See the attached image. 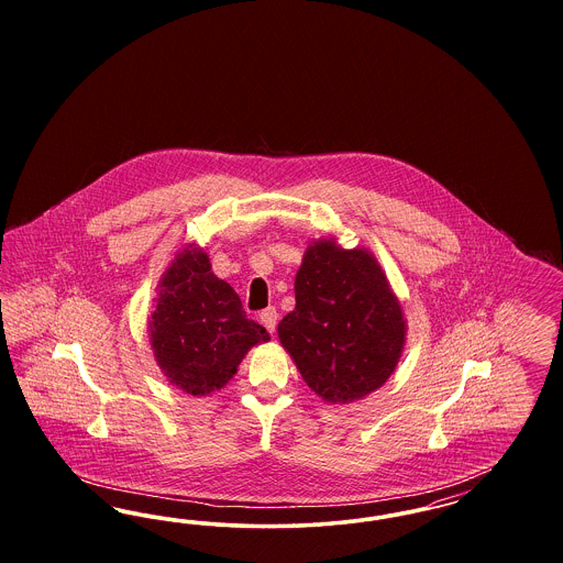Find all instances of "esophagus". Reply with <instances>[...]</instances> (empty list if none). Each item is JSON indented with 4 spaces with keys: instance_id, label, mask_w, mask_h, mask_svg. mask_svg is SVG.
Segmentation results:
<instances>
[{
    "instance_id": "obj_1",
    "label": "esophagus",
    "mask_w": 563,
    "mask_h": 563,
    "mask_svg": "<svg viewBox=\"0 0 563 563\" xmlns=\"http://www.w3.org/2000/svg\"><path fill=\"white\" fill-rule=\"evenodd\" d=\"M260 321L268 329L269 333H274L276 329V322H278V312L276 308H266L262 314H260Z\"/></svg>"
}]
</instances>
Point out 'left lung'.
<instances>
[{"label": "left lung", "mask_w": 563, "mask_h": 563, "mask_svg": "<svg viewBox=\"0 0 563 563\" xmlns=\"http://www.w3.org/2000/svg\"><path fill=\"white\" fill-rule=\"evenodd\" d=\"M405 335L401 301L372 251L308 244L278 340L310 390L331 405L365 399L395 374Z\"/></svg>", "instance_id": "obj_1"}]
</instances>
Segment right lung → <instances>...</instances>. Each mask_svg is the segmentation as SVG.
Here are the masks:
<instances>
[{
  "label": "right lung",
  "mask_w": 563,
  "mask_h": 563,
  "mask_svg": "<svg viewBox=\"0 0 563 563\" xmlns=\"http://www.w3.org/2000/svg\"><path fill=\"white\" fill-rule=\"evenodd\" d=\"M147 335L166 379L191 397H209L239 372L268 331L246 319L241 297L211 272L207 251L189 242L164 269Z\"/></svg>",
  "instance_id": "right-lung-1"
}]
</instances>
